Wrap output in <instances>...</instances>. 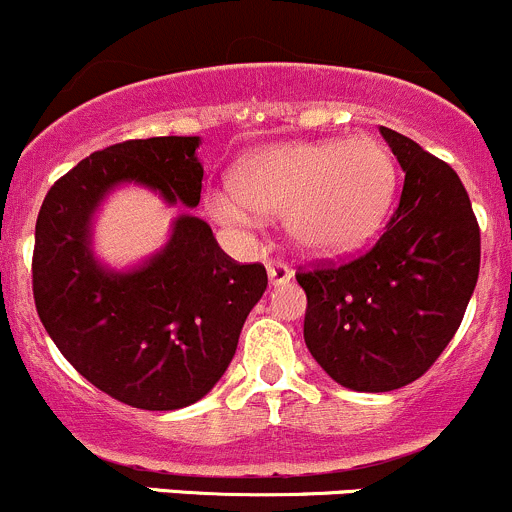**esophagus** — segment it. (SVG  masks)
<instances>
[{
  "mask_svg": "<svg viewBox=\"0 0 512 512\" xmlns=\"http://www.w3.org/2000/svg\"><path fill=\"white\" fill-rule=\"evenodd\" d=\"M266 268H268V278H271L273 286H283V283H288L293 278V268L288 266L286 261H278V258H268Z\"/></svg>",
  "mask_w": 512,
  "mask_h": 512,
  "instance_id": "esophagus-1",
  "label": "esophagus"
}]
</instances>
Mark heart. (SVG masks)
<instances>
[{
  "mask_svg": "<svg viewBox=\"0 0 512 512\" xmlns=\"http://www.w3.org/2000/svg\"><path fill=\"white\" fill-rule=\"evenodd\" d=\"M394 194V162L372 138L281 142L244 157L236 182L212 189L209 212L226 226H256L283 214L310 254L360 249L382 224Z\"/></svg>",
  "mask_w": 512,
  "mask_h": 512,
  "instance_id": "b5f03b06",
  "label": "heart"
}]
</instances>
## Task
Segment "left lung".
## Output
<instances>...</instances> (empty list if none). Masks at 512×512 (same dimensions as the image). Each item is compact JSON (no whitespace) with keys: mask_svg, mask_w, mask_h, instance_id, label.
Wrapping results in <instances>:
<instances>
[{"mask_svg":"<svg viewBox=\"0 0 512 512\" xmlns=\"http://www.w3.org/2000/svg\"><path fill=\"white\" fill-rule=\"evenodd\" d=\"M382 130L404 170L397 209L360 256L298 268L310 355L342 387L392 392L429 370L461 325L481 268V229L456 170Z\"/></svg>","mask_w":512,"mask_h":512,"instance_id":"left-lung-1","label":"left lung"}]
</instances>
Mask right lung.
<instances>
[{"label":"right lung","instance_id":"add662e5","mask_svg":"<svg viewBox=\"0 0 512 512\" xmlns=\"http://www.w3.org/2000/svg\"><path fill=\"white\" fill-rule=\"evenodd\" d=\"M199 138L125 140L78 162L36 219L31 288L61 355L108 397L147 412L202 399L229 367L246 315L268 286L263 263L219 249L207 221L179 217L170 244L130 273H108L88 251V221L118 182L197 207Z\"/></svg>","mask_w":512,"mask_h":512}]
</instances>
